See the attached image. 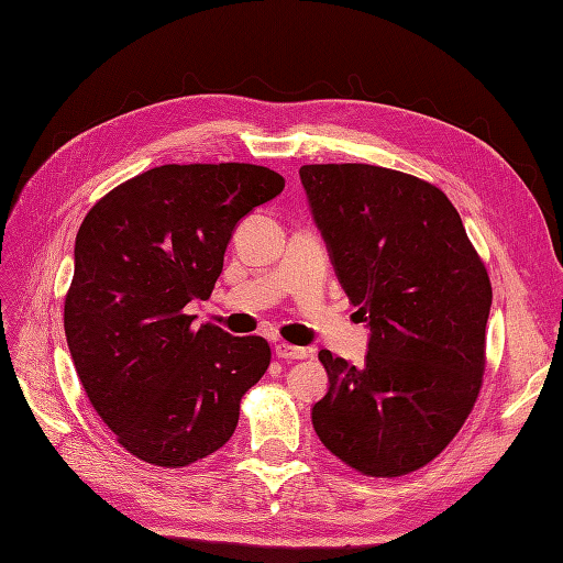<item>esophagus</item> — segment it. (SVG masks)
<instances>
[{"instance_id": "34e87169", "label": "esophagus", "mask_w": 563, "mask_h": 563, "mask_svg": "<svg viewBox=\"0 0 563 563\" xmlns=\"http://www.w3.org/2000/svg\"><path fill=\"white\" fill-rule=\"evenodd\" d=\"M276 356L285 358V362H290V358H305L307 350L305 347H295V344H287V342H278L276 344Z\"/></svg>"}]
</instances>
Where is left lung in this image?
<instances>
[{"label":"left lung","instance_id":"8db88e82","mask_svg":"<svg viewBox=\"0 0 563 563\" xmlns=\"http://www.w3.org/2000/svg\"><path fill=\"white\" fill-rule=\"evenodd\" d=\"M330 264L368 328L364 366L328 350L316 435L376 478L426 466L464 426L481 390L487 271L442 190L368 164L299 168Z\"/></svg>","mask_w":563,"mask_h":563}]
</instances>
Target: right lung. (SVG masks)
Returning <instances> with one entry per match:
<instances>
[{"label": "right lung", "instance_id": "obj_1", "mask_svg": "<svg viewBox=\"0 0 563 563\" xmlns=\"http://www.w3.org/2000/svg\"><path fill=\"white\" fill-rule=\"evenodd\" d=\"M252 164H166L102 197L76 235L64 328L92 407L119 442L178 468L230 440L240 399L271 364L264 338L195 325L233 230L283 192Z\"/></svg>", "mask_w": 563, "mask_h": 563}]
</instances>
